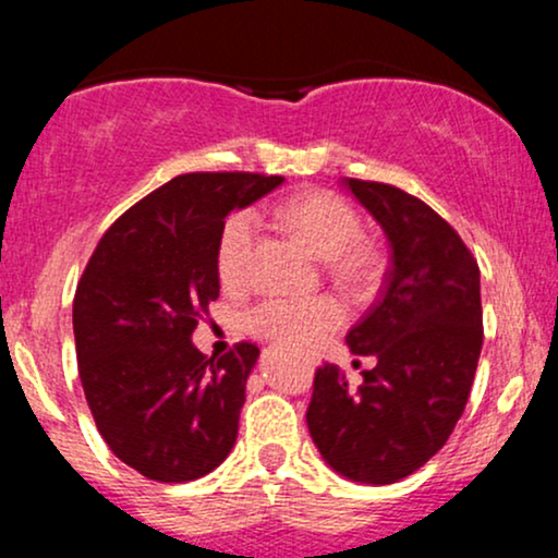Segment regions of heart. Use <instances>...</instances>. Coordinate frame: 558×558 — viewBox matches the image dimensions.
<instances>
[{"mask_svg": "<svg viewBox=\"0 0 558 558\" xmlns=\"http://www.w3.org/2000/svg\"><path fill=\"white\" fill-rule=\"evenodd\" d=\"M278 220L299 235L338 286L351 293L367 291L380 275V252L362 235V217L354 204L332 191H306L286 198L275 209ZM257 215L239 209L226 220L217 239V275L222 286L246 288L254 272ZM343 323V310L332 296L265 299L246 312L252 336L286 349H304Z\"/></svg>", "mask_w": 558, "mask_h": 558, "instance_id": "heart-1", "label": "heart"}]
</instances>
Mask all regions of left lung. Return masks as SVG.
Returning <instances> with one entry per match:
<instances>
[{"instance_id":"left-lung-1","label":"left lung","mask_w":558,"mask_h":558,"mask_svg":"<svg viewBox=\"0 0 558 558\" xmlns=\"http://www.w3.org/2000/svg\"><path fill=\"white\" fill-rule=\"evenodd\" d=\"M343 185L390 243L380 299L345 336L375 367L356 390L338 364L317 367L306 425L332 470L388 485L435 457L462 417L483 349L480 267L422 198L377 181Z\"/></svg>"}]
</instances>
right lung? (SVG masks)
<instances>
[{"label":"right lung","mask_w":558,"mask_h":558,"mask_svg":"<svg viewBox=\"0 0 558 558\" xmlns=\"http://www.w3.org/2000/svg\"><path fill=\"white\" fill-rule=\"evenodd\" d=\"M280 175L185 172L107 228L73 299L78 375L101 438L157 483L213 472L239 435L254 343L213 356L191 343L220 296L217 239L233 209Z\"/></svg>","instance_id":"add662e5"}]
</instances>
